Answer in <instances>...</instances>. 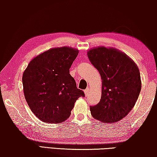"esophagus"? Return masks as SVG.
Here are the masks:
<instances>
[{"label":"esophagus","instance_id":"obj_1","mask_svg":"<svg viewBox=\"0 0 157 157\" xmlns=\"http://www.w3.org/2000/svg\"><path fill=\"white\" fill-rule=\"evenodd\" d=\"M89 92H90V89H89V88H87L86 89L84 90V94H85L86 96H87L88 95H89Z\"/></svg>","mask_w":157,"mask_h":157}]
</instances>
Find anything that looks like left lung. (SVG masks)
Instances as JSON below:
<instances>
[{"label": "left lung", "mask_w": 157, "mask_h": 157, "mask_svg": "<svg viewBox=\"0 0 157 157\" xmlns=\"http://www.w3.org/2000/svg\"><path fill=\"white\" fill-rule=\"evenodd\" d=\"M87 55L102 80L101 97L98 104L90 106L91 115L104 123L119 121L130 112L140 94L138 66L127 55L113 48H94Z\"/></svg>", "instance_id": "1"}]
</instances>
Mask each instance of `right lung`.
Here are the masks:
<instances>
[{
  "label": "right lung",
  "mask_w": 157,
  "mask_h": 157,
  "mask_svg": "<svg viewBox=\"0 0 157 157\" xmlns=\"http://www.w3.org/2000/svg\"><path fill=\"white\" fill-rule=\"evenodd\" d=\"M78 50L70 47L49 49L32 59L23 74L25 98L34 114L49 123L68 119L83 91L69 74Z\"/></svg>",
  "instance_id": "obj_1"
}]
</instances>
